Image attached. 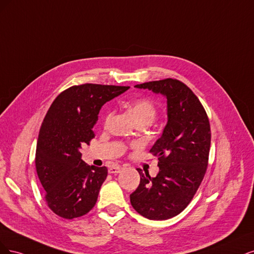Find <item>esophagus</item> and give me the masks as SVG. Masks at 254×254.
I'll return each instance as SVG.
<instances>
[{
	"mask_svg": "<svg viewBox=\"0 0 254 254\" xmlns=\"http://www.w3.org/2000/svg\"><path fill=\"white\" fill-rule=\"evenodd\" d=\"M120 171H121V167L118 166V165H115V166H112L109 169V173L110 174H118Z\"/></svg>",
	"mask_w": 254,
	"mask_h": 254,
	"instance_id": "esophagus-1",
	"label": "esophagus"
}]
</instances>
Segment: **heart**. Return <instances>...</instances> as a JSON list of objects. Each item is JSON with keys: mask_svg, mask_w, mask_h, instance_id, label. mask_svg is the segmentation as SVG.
<instances>
[{"mask_svg": "<svg viewBox=\"0 0 254 254\" xmlns=\"http://www.w3.org/2000/svg\"><path fill=\"white\" fill-rule=\"evenodd\" d=\"M130 114L135 121H146L151 125L156 118L157 111L155 105L148 99L136 100L130 105Z\"/></svg>", "mask_w": 254, "mask_h": 254, "instance_id": "b5f03b06", "label": "heart"}]
</instances>
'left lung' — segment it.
<instances>
[{
  "mask_svg": "<svg viewBox=\"0 0 254 254\" xmlns=\"http://www.w3.org/2000/svg\"><path fill=\"white\" fill-rule=\"evenodd\" d=\"M167 99L168 121L150 152L158 157L159 172L142 173L140 184L129 195L139 214L153 220L174 217L189 204L208 167L211 144L210 124L198 98L176 79L135 85Z\"/></svg>",
  "mask_w": 254,
  "mask_h": 254,
  "instance_id": "left-lung-1",
  "label": "left lung"
}]
</instances>
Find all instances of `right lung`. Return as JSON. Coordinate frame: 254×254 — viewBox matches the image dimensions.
Returning a JSON list of instances; mask_svg holds the SVG:
<instances>
[{
    "mask_svg": "<svg viewBox=\"0 0 254 254\" xmlns=\"http://www.w3.org/2000/svg\"><path fill=\"white\" fill-rule=\"evenodd\" d=\"M128 88L91 83L71 86L47 111L35 161L46 203L57 215L71 219L95 206L108 169L88 166L80 150L95 137L92 128L102 105Z\"/></svg>",
    "mask_w": 254,
    "mask_h": 254,
    "instance_id": "right-lung-1",
    "label": "right lung"
}]
</instances>
